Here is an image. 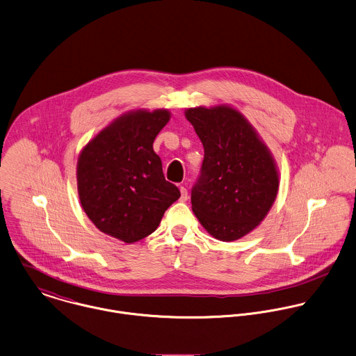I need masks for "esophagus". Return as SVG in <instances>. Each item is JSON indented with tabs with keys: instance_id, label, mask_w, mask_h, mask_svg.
Returning a JSON list of instances; mask_svg holds the SVG:
<instances>
[{
	"instance_id": "obj_1",
	"label": "esophagus",
	"mask_w": 356,
	"mask_h": 356,
	"mask_svg": "<svg viewBox=\"0 0 356 356\" xmlns=\"http://www.w3.org/2000/svg\"><path fill=\"white\" fill-rule=\"evenodd\" d=\"M187 198H188V191H187V188L186 187H180V200L181 201H187Z\"/></svg>"
}]
</instances>
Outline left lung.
Segmentation results:
<instances>
[{
  "instance_id": "1",
  "label": "left lung",
  "mask_w": 356,
  "mask_h": 356,
  "mask_svg": "<svg viewBox=\"0 0 356 356\" xmlns=\"http://www.w3.org/2000/svg\"><path fill=\"white\" fill-rule=\"evenodd\" d=\"M184 115L205 152L191 191L193 212L212 237L236 241L255 230L273 207L280 186L276 161L234 106H195Z\"/></svg>"
}]
</instances>
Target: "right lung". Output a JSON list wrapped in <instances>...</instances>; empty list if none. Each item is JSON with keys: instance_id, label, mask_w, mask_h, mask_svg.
Returning a JSON list of instances; mask_svg holds the SVG:
<instances>
[{"instance_id": "right-lung-1", "label": "right lung", "mask_w": 356, "mask_h": 356, "mask_svg": "<svg viewBox=\"0 0 356 356\" xmlns=\"http://www.w3.org/2000/svg\"><path fill=\"white\" fill-rule=\"evenodd\" d=\"M170 120L169 109L122 113L92 137L77 159V193L95 227L126 244L154 233L180 198L166 181L152 144Z\"/></svg>"}]
</instances>
